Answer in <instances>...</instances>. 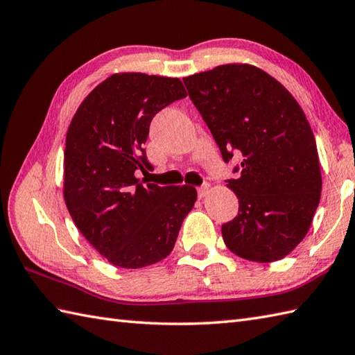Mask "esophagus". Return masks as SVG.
<instances>
[{"label": "esophagus", "mask_w": 355, "mask_h": 355, "mask_svg": "<svg viewBox=\"0 0 355 355\" xmlns=\"http://www.w3.org/2000/svg\"><path fill=\"white\" fill-rule=\"evenodd\" d=\"M208 191H209V184H203L202 187L198 188V196L202 199V198H205V196L208 194Z\"/></svg>", "instance_id": "34e87169"}]
</instances>
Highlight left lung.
I'll return each mask as SVG.
<instances>
[{"label": "left lung", "instance_id": "8db88e82", "mask_svg": "<svg viewBox=\"0 0 355 355\" xmlns=\"http://www.w3.org/2000/svg\"><path fill=\"white\" fill-rule=\"evenodd\" d=\"M223 161L237 152L227 187L239 214L222 225L225 244L249 261L284 258L304 240L322 191L316 139L295 97L252 65H220L184 78Z\"/></svg>", "mask_w": 355, "mask_h": 355}]
</instances>
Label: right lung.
I'll return each instance as SVG.
<instances>
[{
    "mask_svg": "<svg viewBox=\"0 0 355 355\" xmlns=\"http://www.w3.org/2000/svg\"><path fill=\"white\" fill-rule=\"evenodd\" d=\"M187 97L179 78L112 74L91 91L71 120L64 156V198L78 231L109 263L141 269L175 248L194 187L143 184L152 170L144 144L153 116Z\"/></svg>",
    "mask_w": 355,
    "mask_h": 355,
    "instance_id": "add662e5",
    "label": "right lung"
}]
</instances>
